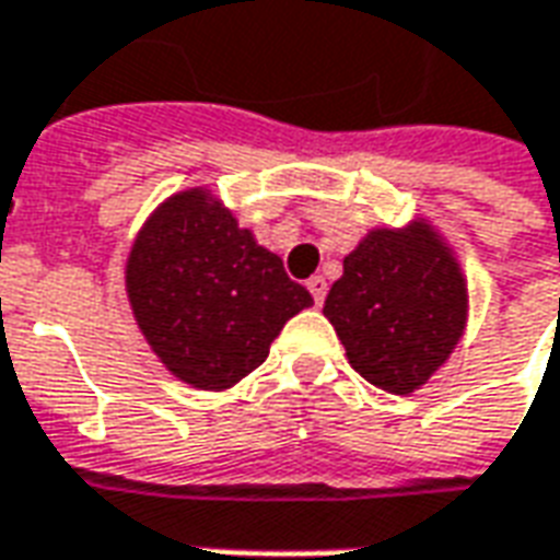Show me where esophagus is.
Returning <instances> with one entry per match:
<instances>
[{"label": "esophagus", "mask_w": 560, "mask_h": 560, "mask_svg": "<svg viewBox=\"0 0 560 560\" xmlns=\"http://www.w3.org/2000/svg\"><path fill=\"white\" fill-rule=\"evenodd\" d=\"M308 291L315 296V303L320 305L327 300V279H324V276H312V279H308Z\"/></svg>", "instance_id": "esophagus-1"}]
</instances>
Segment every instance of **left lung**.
<instances>
[{
	"label": "left lung",
	"mask_w": 560,
	"mask_h": 560,
	"mask_svg": "<svg viewBox=\"0 0 560 560\" xmlns=\"http://www.w3.org/2000/svg\"><path fill=\"white\" fill-rule=\"evenodd\" d=\"M324 315L353 369L369 384L405 396L422 387L462 339L468 288L450 248L417 221L408 231H372L345 257Z\"/></svg>",
	"instance_id": "obj_1"
}]
</instances>
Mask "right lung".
I'll use <instances>...</instances> for the list:
<instances>
[{"instance_id":"right-lung-1","label":"right lung","mask_w":560,"mask_h":560,"mask_svg":"<svg viewBox=\"0 0 560 560\" xmlns=\"http://www.w3.org/2000/svg\"><path fill=\"white\" fill-rule=\"evenodd\" d=\"M126 288L152 351L197 389H228L255 372L281 327L315 303L203 188L152 212L128 257Z\"/></svg>"}]
</instances>
